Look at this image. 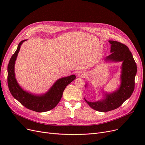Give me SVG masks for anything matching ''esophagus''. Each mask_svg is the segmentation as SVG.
<instances>
[{"label":"esophagus","mask_w":145,"mask_h":145,"mask_svg":"<svg viewBox=\"0 0 145 145\" xmlns=\"http://www.w3.org/2000/svg\"><path fill=\"white\" fill-rule=\"evenodd\" d=\"M78 76H80V77H83L85 76V74L83 73L82 72H79L78 73Z\"/></svg>","instance_id":"34e87169"}]
</instances>
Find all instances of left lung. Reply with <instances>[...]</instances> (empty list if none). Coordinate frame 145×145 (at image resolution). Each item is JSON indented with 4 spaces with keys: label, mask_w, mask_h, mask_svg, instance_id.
<instances>
[{
    "label": "left lung",
    "mask_w": 145,
    "mask_h": 145,
    "mask_svg": "<svg viewBox=\"0 0 145 145\" xmlns=\"http://www.w3.org/2000/svg\"><path fill=\"white\" fill-rule=\"evenodd\" d=\"M111 44V54L105 58V62H122L120 67V83L118 88L112 92H107L102 89L103 97L96 102L86 103L95 110L106 112L119 108L132 95L135 89V78L137 66L132 53L124 44L114 40H109ZM88 83L85 85L87 86Z\"/></svg>",
    "instance_id": "left-lung-1"
}]
</instances>
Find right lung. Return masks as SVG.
<instances>
[{
    "label": "right lung",
    "mask_w": 145,
    "mask_h": 145,
    "mask_svg": "<svg viewBox=\"0 0 145 145\" xmlns=\"http://www.w3.org/2000/svg\"><path fill=\"white\" fill-rule=\"evenodd\" d=\"M27 39L22 40L10 59L7 66V83L10 92L14 99L26 108L37 112L52 110L60 102L66 87L76 79L72 74L57 79L46 92L35 94L23 89L18 83L14 72V65L21 45Z\"/></svg>",
    "instance_id": "1"
}]
</instances>
